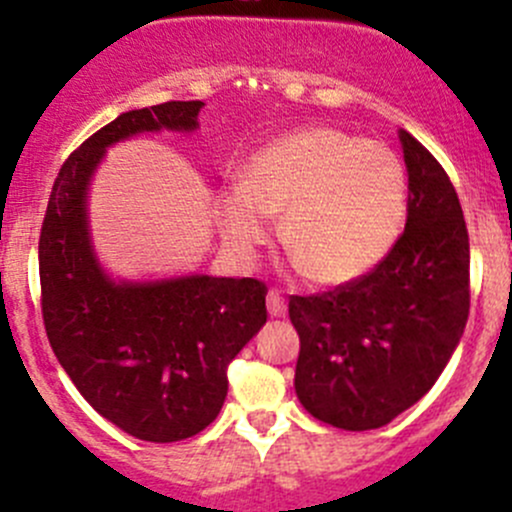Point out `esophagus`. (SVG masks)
Segmentation results:
<instances>
[{
	"instance_id": "1",
	"label": "esophagus",
	"mask_w": 512,
	"mask_h": 512,
	"mask_svg": "<svg viewBox=\"0 0 512 512\" xmlns=\"http://www.w3.org/2000/svg\"><path fill=\"white\" fill-rule=\"evenodd\" d=\"M267 309H270L272 317H285L287 299L282 297L280 289H270V292H267Z\"/></svg>"
}]
</instances>
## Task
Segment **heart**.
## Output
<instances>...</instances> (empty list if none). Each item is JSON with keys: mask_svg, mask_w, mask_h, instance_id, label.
Segmentation results:
<instances>
[{"mask_svg": "<svg viewBox=\"0 0 512 512\" xmlns=\"http://www.w3.org/2000/svg\"><path fill=\"white\" fill-rule=\"evenodd\" d=\"M280 237L317 285H347L384 262L406 220V170L379 141L339 128H304L267 143L242 165L240 188L215 205L220 235L240 257Z\"/></svg>", "mask_w": 512, "mask_h": 512, "instance_id": "b5f03b06", "label": "heart"}]
</instances>
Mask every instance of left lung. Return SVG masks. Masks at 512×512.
Here are the masks:
<instances>
[{
    "instance_id": "left-lung-1",
    "label": "left lung",
    "mask_w": 512,
    "mask_h": 512,
    "mask_svg": "<svg viewBox=\"0 0 512 512\" xmlns=\"http://www.w3.org/2000/svg\"><path fill=\"white\" fill-rule=\"evenodd\" d=\"M399 141L409 215L389 255L359 280L289 297L299 404L344 431L381 428L414 406L456 352L471 307V247L456 188L409 131Z\"/></svg>"
}]
</instances>
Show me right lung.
<instances>
[{
	"instance_id": "add662e5",
	"label": "right lung",
	"mask_w": 512,
	"mask_h": 512,
	"mask_svg": "<svg viewBox=\"0 0 512 512\" xmlns=\"http://www.w3.org/2000/svg\"><path fill=\"white\" fill-rule=\"evenodd\" d=\"M203 101L126 111L61 165L39 237L41 314L56 359L86 401L128 436L173 443L215 421L227 366L267 322L265 282L188 275L116 282L96 260L89 183L108 146L198 128Z\"/></svg>"
}]
</instances>
